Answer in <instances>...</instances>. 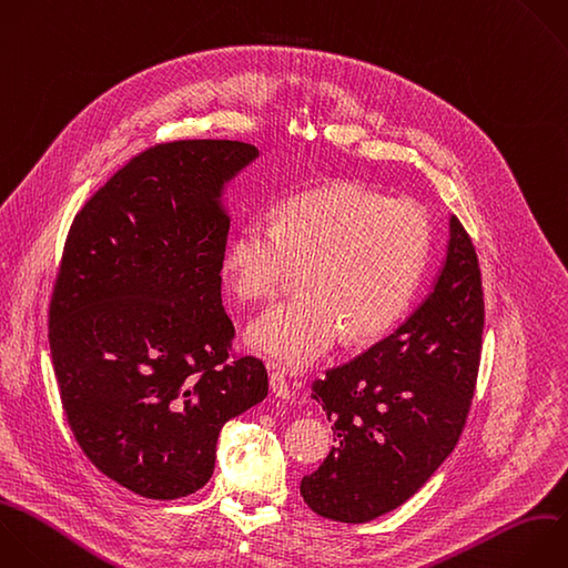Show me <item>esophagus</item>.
<instances>
[{"mask_svg":"<svg viewBox=\"0 0 568 568\" xmlns=\"http://www.w3.org/2000/svg\"><path fill=\"white\" fill-rule=\"evenodd\" d=\"M271 390H273L275 397H280V399H291L293 390H291L288 379H286V375H284L282 371H273V373H271Z\"/></svg>","mask_w":568,"mask_h":568,"instance_id":"1","label":"esophagus"}]
</instances>
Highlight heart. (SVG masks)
<instances>
[{
	"label": "heart",
	"instance_id": "1",
	"mask_svg": "<svg viewBox=\"0 0 568 568\" xmlns=\"http://www.w3.org/2000/svg\"><path fill=\"white\" fill-rule=\"evenodd\" d=\"M433 246L426 209L353 182L288 197L273 224L237 229L224 277L237 300L268 302L300 273L302 295L248 326V344L291 368L311 364L339 335L368 342L410 306Z\"/></svg>",
	"mask_w": 568,
	"mask_h": 568
}]
</instances>
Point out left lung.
Returning a JSON list of instances; mask_svg holds the SVG:
<instances>
[{
	"label": "left lung",
	"instance_id": "obj_1",
	"mask_svg": "<svg viewBox=\"0 0 568 568\" xmlns=\"http://www.w3.org/2000/svg\"><path fill=\"white\" fill-rule=\"evenodd\" d=\"M481 331L479 262L453 215L446 264L426 302L395 333L311 384L337 442L300 486L317 515L359 524L419 490L464 430Z\"/></svg>",
	"mask_w": 568,
	"mask_h": 568
}]
</instances>
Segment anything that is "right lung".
Returning a JSON list of instances; mask_svg holds the SVG:
<instances>
[{
	"instance_id": "add662e5",
	"label": "right lung",
	"mask_w": 568,
	"mask_h": 568,
	"mask_svg": "<svg viewBox=\"0 0 568 568\" xmlns=\"http://www.w3.org/2000/svg\"><path fill=\"white\" fill-rule=\"evenodd\" d=\"M257 149L178 140L131 158L75 215L49 304L60 397L84 455L149 499L202 488L222 426L262 402L233 351L220 193Z\"/></svg>"
}]
</instances>
